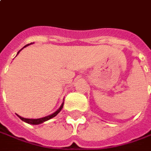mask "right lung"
I'll return each mask as SVG.
<instances>
[{
  "label": "right lung",
  "mask_w": 151,
  "mask_h": 151,
  "mask_svg": "<svg viewBox=\"0 0 151 151\" xmlns=\"http://www.w3.org/2000/svg\"><path fill=\"white\" fill-rule=\"evenodd\" d=\"M30 44H32V43H30ZM27 45H25L24 47H26ZM19 51H20V50H19ZM19 52H18V54H19ZM63 106V102L62 105L60 106V107H59V108H58V110L56 111L55 112H54L53 114L50 115V116H45V117H43V118L28 119V118H24V117H21V116H18V115H17V116H19L20 120H22V121H23V122H24L29 123V124H31V125H39V124H41V123L45 122H46V121H48V120H50V119L53 118V117H54V116H57V115H58V113L60 112V111L62 110Z\"/></svg>",
  "instance_id": "add662e5"
}]
</instances>
